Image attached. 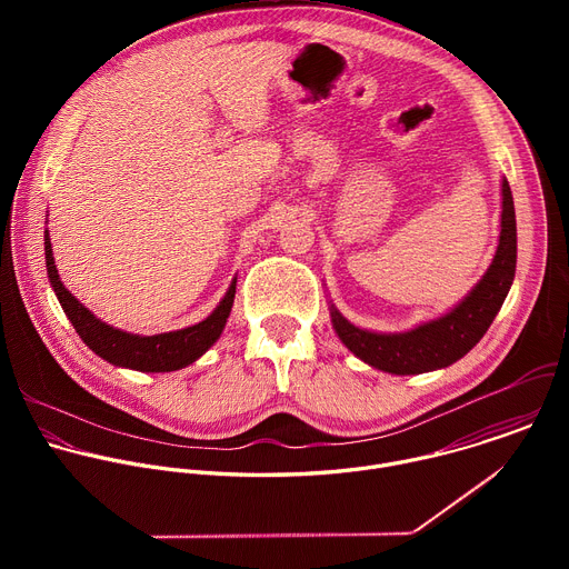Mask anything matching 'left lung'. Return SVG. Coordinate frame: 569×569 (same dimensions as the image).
Segmentation results:
<instances>
[{
	"label": "left lung",
	"instance_id": "8db88e82",
	"mask_svg": "<svg viewBox=\"0 0 569 569\" xmlns=\"http://www.w3.org/2000/svg\"><path fill=\"white\" fill-rule=\"evenodd\" d=\"M516 209L511 187L502 182V231L496 259L483 274V279L472 288V292L448 315L423 323V327L382 336L362 331L349 323L336 308L331 310L333 327L340 340L367 365L396 373H423L432 369L448 367L463 358L489 331L498 310L502 308L507 292L516 277Z\"/></svg>",
	"mask_w": 569,
	"mask_h": 569
}]
</instances>
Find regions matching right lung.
I'll return each instance as SVG.
<instances>
[{
	"label": "right lung",
	"instance_id": "right-lung-1",
	"mask_svg": "<svg viewBox=\"0 0 569 569\" xmlns=\"http://www.w3.org/2000/svg\"><path fill=\"white\" fill-rule=\"evenodd\" d=\"M44 259H47V272L49 281L58 295V301L62 310L67 312L71 327L76 333L83 338V342L103 360L128 367L137 371H176L191 362H196L222 333L224 321L229 317L233 295H236V279L231 281L224 299L218 303V308L196 327L159 333V336H132L123 333L119 329L108 327L101 319H97L83 303H80L60 281L58 270L53 266L51 254V240L49 233H44Z\"/></svg>",
	"mask_w": 569,
	"mask_h": 569
}]
</instances>
